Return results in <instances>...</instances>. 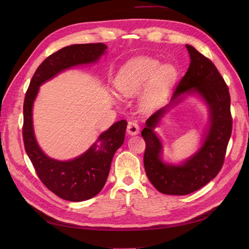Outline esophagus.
Returning <instances> with one entry per match:
<instances>
[{
    "label": "esophagus",
    "mask_w": 249,
    "mask_h": 249,
    "mask_svg": "<svg viewBox=\"0 0 249 249\" xmlns=\"http://www.w3.org/2000/svg\"><path fill=\"white\" fill-rule=\"evenodd\" d=\"M127 132L130 135H136L139 133V126L135 120H131L128 122L127 125Z\"/></svg>",
    "instance_id": "obj_1"
}]
</instances>
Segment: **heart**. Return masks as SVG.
<instances>
[{
  "label": "heart",
  "mask_w": 249,
  "mask_h": 249,
  "mask_svg": "<svg viewBox=\"0 0 249 249\" xmlns=\"http://www.w3.org/2000/svg\"><path fill=\"white\" fill-rule=\"evenodd\" d=\"M175 77L171 65H161L151 57H136L129 60L118 72L115 88L125 97H133L145 89L139 98V106L148 110L158 103L160 96Z\"/></svg>",
  "instance_id": "b5f03b06"
}]
</instances>
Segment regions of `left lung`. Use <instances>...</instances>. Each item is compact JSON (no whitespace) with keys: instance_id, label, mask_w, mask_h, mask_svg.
<instances>
[{"instance_id":"1","label":"left lung","mask_w":249,"mask_h":249,"mask_svg":"<svg viewBox=\"0 0 249 249\" xmlns=\"http://www.w3.org/2000/svg\"><path fill=\"white\" fill-rule=\"evenodd\" d=\"M186 47L191 57L188 71L178 84L171 104L151 115L141 132L146 145L143 158L146 175L154 188L166 195H188L212 180L223 166L232 132L230 94L224 78L210 59L193 46ZM192 91L199 92L208 104L211 129L201 149L185 165H164L159 158L161 143L152 128L180 94Z\"/></svg>"}]
</instances>
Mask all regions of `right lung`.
I'll use <instances>...</instances> for the list:
<instances>
[{
	"label": "right lung",
	"instance_id": "add662e5",
	"mask_svg": "<svg viewBox=\"0 0 249 249\" xmlns=\"http://www.w3.org/2000/svg\"><path fill=\"white\" fill-rule=\"evenodd\" d=\"M103 43L73 44L49 55L37 68L26 91L22 127L24 147L42 184L59 198L82 202L98 195L107 180L114 153L124 142L127 121L113 124L100 135L95 144L73 160H51L41 151L34 137L32 106L39 86L73 65L97 61L106 50Z\"/></svg>",
	"mask_w": 249,
	"mask_h": 249
}]
</instances>
